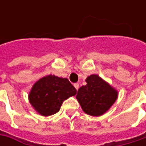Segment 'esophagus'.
<instances>
[{
    "label": "esophagus",
    "mask_w": 146,
    "mask_h": 146,
    "mask_svg": "<svg viewBox=\"0 0 146 146\" xmlns=\"http://www.w3.org/2000/svg\"><path fill=\"white\" fill-rule=\"evenodd\" d=\"M74 86H75V88H76V90H78V89H79V84H78V83L75 84H74Z\"/></svg>",
    "instance_id": "esophagus-1"
}]
</instances>
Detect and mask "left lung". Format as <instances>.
I'll use <instances>...</instances> for the list:
<instances>
[{
  "label": "left lung",
  "instance_id": "obj_1",
  "mask_svg": "<svg viewBox=\"0 0 146 146\" xmlns=\"http://www.w3.org/2000/svg\"><path fill=\"white\" fill-rule=\"evenodd\" d=\"M86 85L79 88L76 99L84 113L101 116L107 112L118 98V91L96 74L88 76Z\"/></svg>",
  "mask_w": 146,
  "mask_h": 146
}]
</instances>
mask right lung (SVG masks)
I'll return each mask as SVG.
<instances>
[{"label":"right lung","instance_id":"1","mask_svg":"<svg viewBox=\"0 0 146 146\" xmlns=\"http://www.w3.org/2000/svg\"><path fill=\"white\" fill-rule=\"evenodd\" d=\"M76 94V89L66 78L48 75L33 84L28 99L38 114L49 116L58 112L65 100Z\"/></svg>","mask_w":146,"mask_h":146}]
</instances>
